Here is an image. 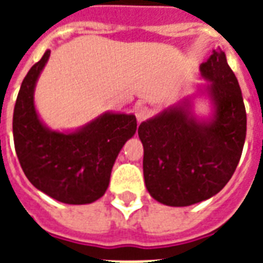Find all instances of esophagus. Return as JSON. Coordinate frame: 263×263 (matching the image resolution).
I'll use <instances>...</instances> for the list:
<instances>
[{
    "label": "esophagus",
    "mask_w": 263,
    "mask_h": 263,
    "mask_svg": "<svg viewBox=\"0 0 263 263\" xmlns=\"http://www.w3.org/2000/svg\"><path fill=\"white\" fill-rule=\"evenodd\" d=\"M152 115V111H150V109H148L147 106H143V105H140V106H138L135 109V116H136V120L138 121H143V120H146L148 117V116Z\"/></svg>",
    "instance_id": "obj_1"
}]
</instances>
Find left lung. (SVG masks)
I'll use <instances>...</instances> for the list:
<instances>
[{
    "label": "left lung",
    "mask_w": 263,
    "mask_h": 263,
    "mask_svg": "<svg viewBox=\"0 0 263 263\" xmlns=\"http://www.w3.org/2000/svg\"><path fill=\"white\" fill-rule=\"evenodd\" d=\"M208 83L158 115L140 123L143 176L148 194L162 204L183 208L212 198L225 187L240 160L247 129L236 76L220 47L199 67ZM211 102L209 116L195 110V99Z\"/></svg>",
    "instance_id": "left-lung-1"
}]
</instances>
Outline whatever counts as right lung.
I'll use <instances>...</instances> for the list:
<instances>
[{"label":"right lung","instance_id":"1","mask_svg":"<svg viewBox=\"0 0 263 263\" xmlns=\"http://www.w3.org/2000/svg\"><path fill=\"white\" fill-rule=\"evenodd\" d=\"M50 50L31 68L13 111V139L23 172L31 184L67 204L92 203L106 192L111 168L136 132L132 113L105 111L76 129L57 131L43 123L35 107V87Z\"/></svg>","mask_w":263,"mask_h":263}]
</instances>
